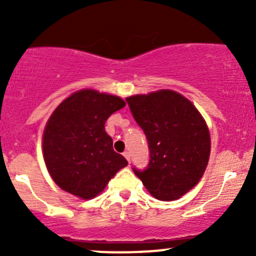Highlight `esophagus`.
Segmentation results:
<instances>
[{
    "label": "esophagus",
    "mask_w": 256,
    "mask_h": 256,
    "mask_svg": "<svg viewBox=\"0 0 256 256\" xmlns=\"http://www.w3.org/2000/svg\"><path fill=\"white\" fill-rule=\"evenodd\" d=\"M124 157H125V158H126V160H128V164H130V161H131V157H130V152H128V151H126V152H124Z\"/></svg>",
    "instance_id": "1"
}]
</instances>
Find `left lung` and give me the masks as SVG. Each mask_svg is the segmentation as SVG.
Instances as JSON below:
<instances>
[{"label": "left lung", "instance_id": "left-lung-1", "mask_svg": "<svg viewBox=\"0 0 256 256\" xmlns=\"http://www.w3.org/2000/svg\"><path fill=\"white\" fill-rule=\"evenodd\" d=\"M150 150L144 170L135 174L154 198L174 200L202 178L210 154L208 126L194 105L174 90L126 98Z\"/></svg>", "mask_w": 256, "mask_h": 256}]
</instances>
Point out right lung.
Wrapping results in <instances>:
<instances>
[{
    "label": "right lung",
    "mask_w": 256,
    "mask_h": 256,
    "mask_svg": "<svg viewBox=\"0 0 256 256\" xmlns=\"http://www.w3.org/2000/svg\"><path fill=\"white\" fill-rule=\"evenodd\" d=\"M125 106L115 95L79 90L54 110L43 134V157L54 182L82 200L102 192L128 164L105 131L109 116Z\"/></svg>",
    "instance_id": "1"
}]
</instances>
